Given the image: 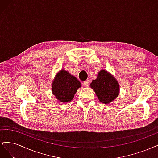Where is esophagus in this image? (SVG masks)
<instances>
[{
    "label": "esophagus",
    "mask_w": 158,
    "mask_h": 158,
    "mask_svg": "<svg viewBox=\"0 0 158 158\" xmlns=\"http://www.w3.org/2000/svg\"><path fill=\"white\" fill-rule=\"evenodd\" d=\"M83 84L84 85V86L88 87V85H89V80H85V82H84Z\"/></svg>",
    "instance_id": "obj_1"
}]
</instances>
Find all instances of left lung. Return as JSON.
<instances>
[{"label":"left lung","mask_w":158,"mask_h":158,"mask_svg":"<svg viewBox=\"0 0 158 158\" xmlns=\"http://www.w3.org/2000/svg\"><path fill=\"white\" fill-rule=\"evenodd\" d=\"M90 87L94 89L99 101L105 104L111 103L119 94L118 81L105 70L99 72L98 78L92 80Z\"/></svg>","instance_id":"obj_1"}]
</instances>
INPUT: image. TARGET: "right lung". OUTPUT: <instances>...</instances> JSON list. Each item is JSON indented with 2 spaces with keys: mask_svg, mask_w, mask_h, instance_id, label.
<instances>
[{
  "mask_svg": "<svg viewBox=\"0 0 158 158\" xmlns=\"http://www.w3.org/2000/svg\"><path fill=\"white\" fill-rule=\"evenodd\" d=\"M81 83L75 76L69 72L61 70L55 76L52 83V92L61 102H69L74 97V94L81 87Z\"/></svg>",
  "mask_w": 158,
  "mask_h": 158,
  "instance_id": "add662e5",
  "label": "right lung"
}]
</instances>
